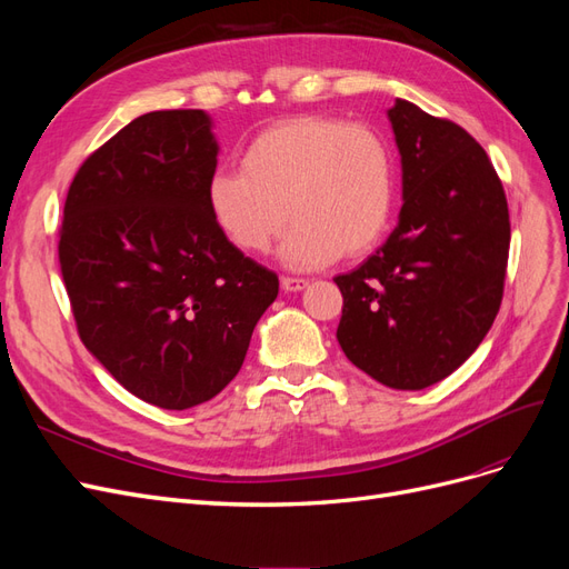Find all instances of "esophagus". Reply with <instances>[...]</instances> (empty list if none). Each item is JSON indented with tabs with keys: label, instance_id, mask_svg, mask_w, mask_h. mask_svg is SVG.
<instances>
[{
	"label": "esophagus",
	"instance_id": "esophagus-1",
	"mask_svg": "<svg viewBox=\"0 0 569 569\" xmlns=\"http://www.w3.org/2000/svg\"><path fill=\"white\" fill-rule=\"evenodd\" d=\"M280 284H282L287 295H291V291H303L308 287V280H303V278H282Z\"/></svg>",
	"mask_w": 569,
	"mask_h": 569
}]
</instances>
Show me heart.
<instances>
[{
    "mask_svg": "<svg viewBox=\"0 0 569 569\" xmlns=\"http://www.w3.org/2000/svg\"><path fill=\"white\" fill-rule=\"evenodd\" d=\"M206 201L220 232L244 253L280 247L287 268L313 270L382 242L396 201L393 153L363 123L332 116L284 118L258 132L242 170H216Z\"/></svg>",
    "mask_w": 569,
    "mask_h": 569,
    "instance_id": "1",
    "label": "heart"
}]
</instances>
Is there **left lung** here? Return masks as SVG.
I'll use <instances>...</instances> for the list:
<instances>
[{"label":"left lung","mask_w":569,"mask_h":569,"mask_svg":"<svg viewBox=\"0 0 569 569\" xmlns=\"http://www.w3.org/2000/svg\"><path fill=\"white\" fill-rule=\"evenodd\" d=\"M401 153L399 226L337 274V339L391 389H425L468 360L501 308L510 218L503 184L470 132L406 99L387 111Z\"/></svg>","instance_id":"8db88e82"}]
</instances>
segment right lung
<instances>
[{
  "mask_svg": "<svg viewBox=\"0 0 569 569\" xmlns=\"http://www.w3.org/2000/svg\"><path fill=\"white\" fill-rule=\"evenodd\" d=\"M216 166L209 113L151 111L88 157L63 206L59 263L78 335L130 393L166 410L234 380L280 289L216 226Z\"/></svg>",
  "mask_w": 569,
  "mask_h": 569,
  "instance_id": "1",
  "label": "right lung"
}]
</instances>
